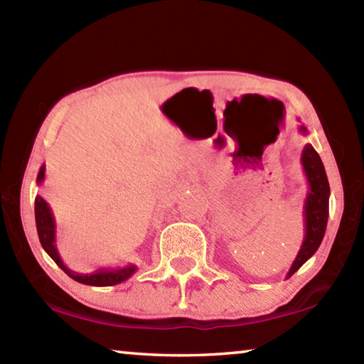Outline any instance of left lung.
I'll return each mask as SVG.
<instances>
[{
    "label": "left lung",
    "mask_w": 364,
    "mask_h": 364,
    "mask_svg": "<svg viewBox=\"0 0 364 364\" xmlns=\"http://www.w3.org/2000/svg\"><path fill=\"white\" fill-rule=\"evenodd\" d=\"M301 134H308L305 125L299 127ZM301 167H304L306 181H308V194L304 205V223H305V236L304 242L300 245V250L295 257L291 269L287 271L286 279L297 271L308 258L315 255L319 244H321L326 226H328L329 217V181L326 175L324 165L321 157L318 156L315 147L311 144H305L301 151Z\"/></svg>",
    "instance_id": "8db88e82"
}]
</instances>
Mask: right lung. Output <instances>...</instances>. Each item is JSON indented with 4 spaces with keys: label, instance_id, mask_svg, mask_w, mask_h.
<instances>
[{
    "label": "right lung",
    "instance_id": "obj_1",
    "mask_svg": "<svg viewBox=\"0 0 364 364\" xmlns=\"http://www.w3.org/2000/svg\"><path fill=\"white\" fill-rule=\"evenodd\" d=\"M45 165H41L36 176V184H41L45 181ZM35 221H36V231H38V237L41 242V247L45 249L46 254L58 263V267L64 271L67 276H70L72 279L77 282H82L86 286H97V287H106V286H115L120 282L127 281L128 278L136 273V264L128 263L125 267H117V268H100L93 271V273H75L69 267H65L63 258H60L58 247H56V221H54L51 207L48 205V202L43 199L41 196L35 197Z\"/></svg>",
    "mask_w": 364,
    "mask_h": 364
}]
</instances>
